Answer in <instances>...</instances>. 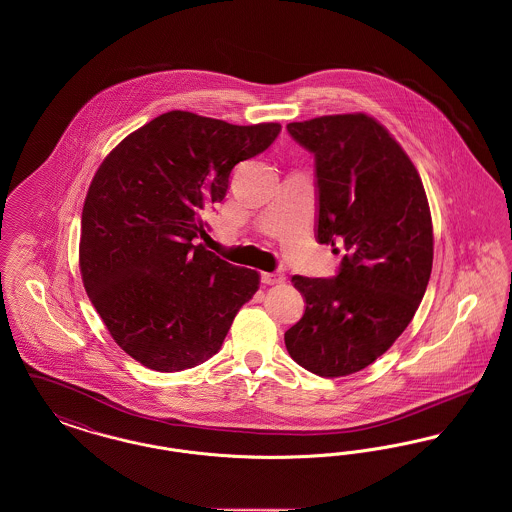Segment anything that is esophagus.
<instances>
[{"instance_id": "obj_1", "label": "esophagus", "mask_w": 512, "mask_h": 512, "mask_svg": "<svg viewBox=\"0 0 512 512\" xmlns=\"http://www.w3.org/2000/svg\"><path fill=\"white\" fill-rule=\"evenodd\" d=\"M286 280V274L284 272H263L261 274V282L268 284V286H274V284H282Z\"/></svg>"}]
</instances>
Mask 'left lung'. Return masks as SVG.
<instances>
[{
	"label": "left lung",
	"instance_id": "obj_1",
	"mask_svg": "<svg viewBox=\"0 0 512 512\" xmlns=\"http://www.w3.org/2000/svg\"><path fill=\"white\" fill-rule=\"evenodd\" d=\"M315 155L318 244L341 245L332 278L293 276L305 313L284 334L309 372L338 378L384 355L413 320L432 261V217L422 180L390 132L365 113L290 122Z\"/></svg>",
	"mask_w": 512,
	"mask_h": 512
}]
</instances>
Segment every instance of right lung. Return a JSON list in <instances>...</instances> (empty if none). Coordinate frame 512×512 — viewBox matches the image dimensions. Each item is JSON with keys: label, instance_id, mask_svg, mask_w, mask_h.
Segmentation results:
<instances>
[{"label": "right lung", "instance_id": "add662e5", "mask_svg": "<svg viewBox=\"0 0 512 512\" xmlns=\"http://www.w3.org/2000/svg\"><path fill=\"white\" fill-rule=\"evenodd\" d=\"M280 130L278 122L238 126L169 111L99 165L82 209L80 272L109 334L138 363L157 372L205 363L259 290L257 270L194 240L232 169Z\"/></svg>", "mask_w": 512, "mask_h": 512}]
</instances>
